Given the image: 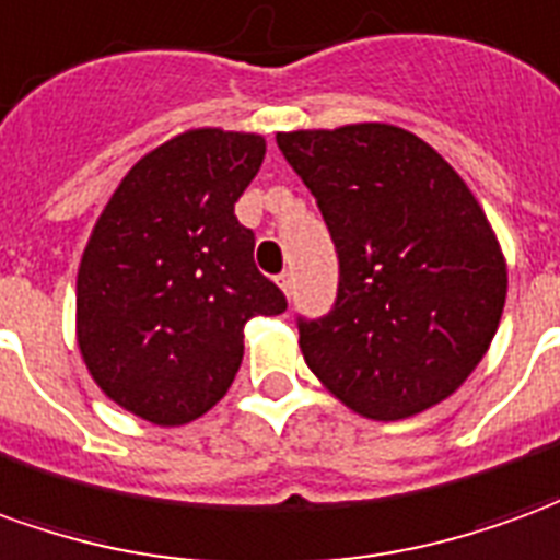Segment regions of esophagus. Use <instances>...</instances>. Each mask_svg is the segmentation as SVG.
I'll list each match as a JSON object with an SVG mask.
<instances>
[{"mask_svg":"<svg viewBox=\"0 0 560 560\" xmlns=\"http://www.w3.org/2000/svg\"><path fill=\"white\" fill-rule=\"evenodd\" d=\"M277 283H280V289H283L287 295H292V289H295V273L283 271L280 277H277Z\"/></svg>","mask_w":560,"mask_h":560,"instance_id":"obj_1","label":"esophagus"}]
</instances>
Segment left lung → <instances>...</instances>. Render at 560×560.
I'll list each match as a JSON object with an SVG mask.
<instances>
[{
    "label": "left lung",
    "instance_id": "obj_1",
    "mask_svg": "<svg viewBox=\"0 0 560 560\" xmlns=\"http://www.w3.org/2000/svg\"><path fill=\"white\" fill-rule=\"evenodd\" d=\"M335 241L337 299L299 316L304 362L350 410L395 422L450 398L489 350L506 265L452 165L386 122L280 132Z\"/></svg>",
    "mask_w": 560,
    "mask_h": 560
}]
</instances>
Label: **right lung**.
<instances>
[{
  "label": "right lung",
  "instance_id": "add662e5",
  "mask_svg": "<svg viewBox=\"0 0 560 560\" xmlns=\"http://www.w3.org/2000/svg\"><path fill=\"white\" fill-rule=\"evenodd\" d=\"M261 160L259 135H177L122 177L83 249V362L110 400L153 425L208 413L241 368L244 325L287 311L235 217Z\"/></svg>",
  "mask_w": 560,
  "mask_h": 560
}]
</instances>
